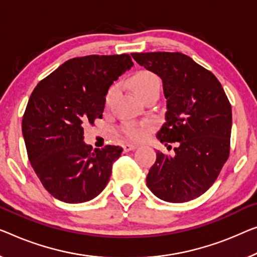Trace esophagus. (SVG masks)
<instances>
[{
  "label": "esophagus",
  "mask_w": 257,
  "mask_h": 257,
  "mask_svg": "<svg viewBox=\"0 0 257 257\" xmlns=\"http://www.w3.org/2000/svg\"><path fill=\"white\" fill-rule=\"evenodd\" d=\"M122 148H123V151H124V152H129V151L135 150V149H136L137 147H136L135 144H129V143H125V144L122 145Z\"/></svg>",
  "instance_id": "obj_1"
}]
</instances>
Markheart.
I'll return each mask as SVG.
<instances>
[{"mask_svg": "<svg viewBox=\"0 0 257 257\" xmlns=\"http://www.w3.org/2000/svg\"><path fill=\"white\" fill-rule=\"evenodd\" d=\"M130 86L135 91V93L139 95L140 98L143 95L150 93V92H159L160 85V78L158 75L151 70H147V69H142V70L136 71L132 77H130ZM116 92V85H112L107 91L105 104L106 106L109 105L110 100L114 97ZM149 132V124L147 123H140V122H124L120 127V134L124 136L125 139L137 141L145 137Z\"/></svg>", "mask_w": 257, "mask_h": 257, "instance_id": "1", "label": "heart"}]
</instances>
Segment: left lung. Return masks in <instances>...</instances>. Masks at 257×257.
<instances>
[{"label":"left lung","mask_w":257,"mask_h":257,"mask_svg":"<svg viewBox=\"0 0 257 257\" xmlns=\"http://www.w3.org/2000/svg\"><path fill=\"white\" fill-rule=\"evenodd\" d=\"M132 56L162 78L167 112L157 137L165 145H178L172 157L157 152L147 185L163 201L194 200L213 185L228 159L232 108L227 95L211 71L182 53Z\"/></svg>","instance_id":"left-lung-1"}]
</instances>
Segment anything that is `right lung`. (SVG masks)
<instances>
[{"mask_svg": "<svg viewBox=\"0 0 257 257\" xmlns=\"http://www.w3.org/2000/svg\"><path fill=\"white\" fill-rule=\"evenodd\" d=\"M132 66L129 54L74 57L31 94L22 121L26 151L40 182L57 200L87 202L108 182L122 149L92 150L83 142L84 125L102 117L109 86Z\"/></svg>", "mask_w": 257, "mask_h": 257, "instance_id": "add662e5", "label": "right lung"}]
</instances>
